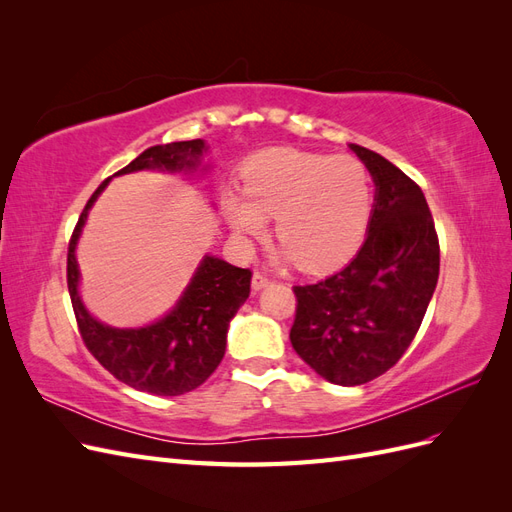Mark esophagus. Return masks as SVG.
<instances>
[{
  "label": "esophagus",
  "instance_id": "34e87169",
  "mask_svg": "<svg viewBox=\"0 0 512 512\" xmlns=\"http://www.w3.org/2000/svg\"><path fill=\"white\" fill-rule=\"evenodd\" d=\"M271 284V280L267 275H262L260 271H256L254 273V277H252V290L254 292H258V290H262V288H267Z\"/></svg>",
  "mask_w": 512,
  "mask_h": 512
}]
</instances>
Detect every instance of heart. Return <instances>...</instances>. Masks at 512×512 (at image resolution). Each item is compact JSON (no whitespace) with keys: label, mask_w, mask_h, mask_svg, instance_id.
<instances>
[{"label":"heart","mask_w":512,"mask_h":512,"mask_svg":"<svg viewBox=\"0 0 512 512\" xmlns=\"http://www.w3.org/2000/svg\"><path fill=\"white\" fill-rule=\"evenodd\" d=\"M241 190L222 196L230 228L241 241L260 237L275 215L277 260L329 269L361 245L374 207L367 166L354 156L301 149L256 153L241 170Z\"/></svg>","instance_id":"b5f03b06"}]
</instances>
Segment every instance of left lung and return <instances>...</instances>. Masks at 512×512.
Returning <instances> with one entry per match:
<instances>
[{
    "instance_id": "8db88e82",
    "label": "left lung",
    "mask_w": 512,
    "mask_h": 512,
    "mask_svg": "<svg viewBox=\"0 0 512 512\" xmlns=\"http://www.w3.org/2000/svg\"><path fill=\"white\" fill-rule=\"evenodd\" d=\"M350 149L376 183L367 237L348 265L294 286L292 348L333 384H365L389 371L421 327L440 275V243L423 190L380 153Z\"/></svg>"
}]
</instances>
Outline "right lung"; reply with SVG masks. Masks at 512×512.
Returning <instances> with one entry per match:
<instances>
[{"mask_svg":"<svg viewBox=\"0 0 512 512\" xmlns=\"http://www.w3.org/2000/svg\"><path fill=\"white\" fill-rule=\"evenodd\" d=\"M207 151L205 141H179L145 149L115 175L136 170L194 173ZM111 179H104L91 194L72 232L68 245V290L76 322L87 350L123 384L160 397H175L203 384L226 352L228 324L250 297L252 271L228 265L226 260L205 256L196 267L188 288L170 312L138 329H115L87 312L79 294L81 271L76 262V243L87 222V213Z\"/></svg>","mask_w":512,"mask_h":512,"instance_id":"obj_1","label":"right lung"}]
</instances>
